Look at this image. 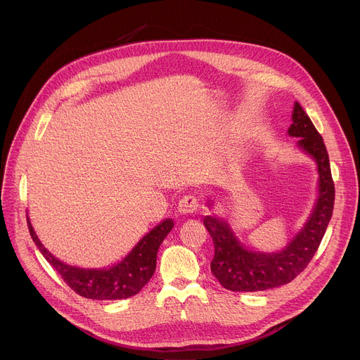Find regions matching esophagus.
I'll use <instances>...</instances> for the list:
<instances>
[{
	"instance_id": "34e87169",
	"label": "esophagus",
	"mask_w": 360,
	"mask_h": 360,
	"mask_svg": "<svg viewBox=\"0 0 360 360\" xmlns=\"http://www.w3.org/2000/svg\"><path fill=\"white\" fill-rule=\"evenodd\" d=\"M199 208V202L195 196H184L179 202V212L181 215H192L198 211Z\"/></svg>"
}]
</instances>
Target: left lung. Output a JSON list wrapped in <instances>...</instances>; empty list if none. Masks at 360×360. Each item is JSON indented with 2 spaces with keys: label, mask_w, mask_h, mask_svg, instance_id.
Wrapping results in <instances>:
<instances>
[{
  "label": "left lung",
  "mask_w": 360,
  "mask_h": 360,
  "mask_svg": "<svg viewBox=\"0 0 360 360\" xmlns=\"http://www.w3.org/2000/svg\"><path fill=\"white\" fill-rule=\"evenodd\" d=\"M292 122L287 133L297 138V149L315 161L318 187L309 217L287 245L277 252L252 250L238 240L229 219L218 215L203 218L215 246L211 271L231 292H262L295 280L314 258L331 219L335 191L327 148L299 102H295ZM214 198L208 196L207 207L214 208Z\"/></svg>",
  "instance_id": "obj_1"
}]
</instances>
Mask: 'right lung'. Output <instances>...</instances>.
I'll return each mask as SVG.
<instances>
[{"instance_id": "1", "label": "right lung", "mask_w": 360, "mask_h": 360, "mask_svg": "<svg viewBox=\"0 0 360 360\" xmlns=\"http://www.w3.org/2000/svg\"><path fill=\"white\" fill-rule=\"evenodd\" d=\"M27 226L44 258L77 295L94 300H122L138 295L153 276L158 249L167 234L173 230L174 221L173 218L162 219L134 245L123 259L105 268H82L60 261L39 240L29 214Z\"/></svg>"}]
</instances>
